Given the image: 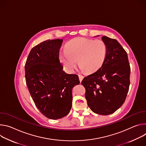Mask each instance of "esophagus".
<instances>
[{"instance_id": "1", "label": "esophagus", "mask_w": 146, "mask_h": 146, "mask_svg": "<svg viewBox=\"0 0 146 146\" xmlns=\"http://www.w3.org/2000/svg\"><path fill=\"white\" fill-rule=\"evenodd\" d=\"M78 76H79V79L80 82H82V79H84V76L83 75H79Z\"/></svg>"}]
</instances>
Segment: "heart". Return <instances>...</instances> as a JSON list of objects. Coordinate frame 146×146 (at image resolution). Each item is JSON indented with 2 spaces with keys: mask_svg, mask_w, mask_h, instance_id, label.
Masks as SVG:
<instances>
[{
  "mask_svg": "<svg viewBox=\"0 0 146 146\" xmlns=\"http://www.w3.org/2000/svg\"><path fill=\"white\" fill-rule=\"evenodd\" d=\"M107 55V46L101 40L77 38L66 45V52H61L59 58L68 72H72L78 60L80 68L88 73L98 71L104 64Z\"/></svg>",
  "mask_w": 146,
  "mask_h": 146,
  "instance_id": "heart-1",
  "label": "heart"
}]
</instances>
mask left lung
I'll use <instances>...</instances> for the list:
<instances>
[{"instance_id":"1","label":"left lung","mask_w":146,"mask_h":146,"mask_svg":"<svg viewBox=\"0 0 146 146\" xmlns=\"http://www.w3.org/2000/svg\"><path fill=\"white\" fill-rule=\"evenodd\" d=\"M107 46V55L103 66L84 78L85 98L91 110L107 115L122 106L130 85L131 68L127 54L119 42L106 36L102 38Z\"/></svg>"}]
</instances>
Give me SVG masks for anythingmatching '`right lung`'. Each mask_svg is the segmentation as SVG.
<instances>
[{
	"instance_id": "1",
	"label": "right lung",
	"mask_w": 146,
	"mask_h": 146,
	"mask_svg": "<svg viewBox=\"0 0 146 146\" xmlns=\"http://www.w3.org/2000/svg\"><path fill=\"white\" fill-rule=\"evenodd\" d=\"M63 40H47L32 48L25 66L26 84L36 107L51 119L66 116L72 107L76 74L64 72L59 60Z\"/></svg>"
}]
</instances>
